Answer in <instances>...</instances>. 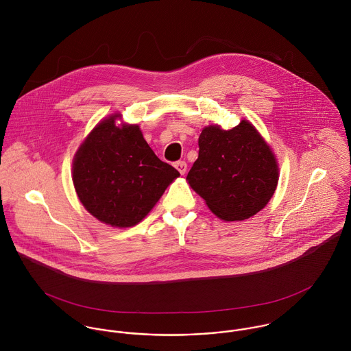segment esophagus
<instances>
[{
    "mask_svg": "<svg viewBox=\"0 0 351 351\" xmlns=\"http://www.w3.org/2000/svg\"><path fill=\"white\" fill-rule=\"evenodd\" d=\"M174 166H176V169L180 171V174H185L186 173V169H188V165H186V162L185 160H178V162H176L174 163Z\"/></svg>",
    "mask_w": 351,
    "mask_h": 351,
    "instance_id": "1",
    "label": "esophagus"
}]
</instances>
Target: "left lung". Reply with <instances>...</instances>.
<instances>
[{"label": "left lung", "instance_id": "1", "mask_svg": "<svg viewBox=\"0 0 351 351\" xmlns=\"http://www.w3.org/2000/svg\"><path fill=\"white\" fill-rule=\"evenodd\" d=\"M199 147L186 180L217 217L241 221L266 206L277 188L278 165L250 121L228 131L205 127Z\"/></svg>", "mask_w": 351, "mask_h": 351}]
</instances>
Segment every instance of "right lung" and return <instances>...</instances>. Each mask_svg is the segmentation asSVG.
<instances>
[{
	"mask_svg": "<svg viewBox=\"0 0 351 351\" xmlns=\"http://www.w3.org/2000/svg\"><path fill=\"white\" fill-rule=\"evenodd\" d=\"M99 123L75 152L73 182L96 219L125 228L142 221L180 173L151 150L136 124Z\"/></svg>",
	"mask_w": 351,
	"mask_h": 351,
	"instance_id": "obj_1",
	"label": "right lung"
}]
</instances>
